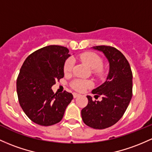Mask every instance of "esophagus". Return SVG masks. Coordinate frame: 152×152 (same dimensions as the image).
Returning a JSON list of instances; mask_svg holds the SVG:
<instances>
[{
	"mask_svg": "<svg viewBox=\"0 0 152 152\" xmlns=\"http://www.w3.org/2000/svg\"><path fill=\"white\" fill-rule=\"evenodd\" d=\"M79 94H77V93H76V92H74V93H73V98H76V97H78V96H79Z\"/></svg>",
	"mask_w": 152,
	"mask_h": 152,
	"instance_id": "obj_1",
	"label": "esophagus"
}]
</instances>
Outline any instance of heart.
I'll return each instance as SVG.
<instances>
[{
    "mask_svg": "<svg viewBox=\"0 0 152 152\" xmlns=\"http://www.w3.org/2000/svg\"><path fill=\"white\" fill-rule=\"evenodd\" d=\"M79 58L83 63H86L89 68L94 70V73L96 76L102 77L104 75V70L102 68L103 60L99 55L94 52H84L80 55ZM73 65H74V62L71 58H68L65 61L64 66H63V71L66 74H68L72 71ZM91 85L92 84L91 81L80 79L73 80L71 83V87L79 91H84V89L91 86Z\"/></svg>",
    "mask_w": 152,
    "mask_h": 152,
    "instance_id": "b5f03b06",
    "label": "heart"
}]
</instances>
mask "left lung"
Returning a JSON list of instances; mask_svg holds the SVG:
<instances>
[{"label": "left lung", "instance_id": "1", "mask_svg": "<svg viewBox=\"0 0 152 152\" xmlns=\"http://www.w3.org/2000/svg\"><path fill=\"white\" fill-rule=\"evenodd\" d=\"M102 51L110 63V72L104 84L91 93L102 96V100L93 101L86 96L88 104L81 110V117L86 126L94 129H104L113 126L122 118L133 95V73L126 57L114 47H94Z\"/></svg>", "mask_w": 152, "mask_h": 152}]
</instances>
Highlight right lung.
<instances>
[{
	"label": "right lung",
	"mask_w": 152,
	"mask_h": 152,
	"mask_svg": "<svg viewBox=\"0 0 152 152\" xmlns=\"http://www.w3.org/2000/svg\"><path fill=\"white\" fill-rule=\"evenodd\" d=\"M68 48L49 45L30 54L16 80L20 106L34 123L49 126L62 120L73 96L64 91L55 94L51 87L64 76L63 66L69 57Z\"/></svg>",
	"instance_id": "obj_1"
}]
</instances>
